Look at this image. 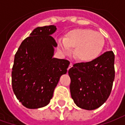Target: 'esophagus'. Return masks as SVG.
Returning <instances> with one entry per match:
<instances>
[{"instance_id": "34e87169", "label": "esophagus", "mask_w": 125, "mask_h": 125, "mask_svg": "<svg viewBox=\"0 0 125 125\" xmlns=\"http://www.w3.org/2000/svg\"><path fill=\"white\" fill-rule=\"evenodd\" d=\"M72 67H73V63H70V65H69V68H68V69H70V68H71Z\"/></svg>"}]
</instances>
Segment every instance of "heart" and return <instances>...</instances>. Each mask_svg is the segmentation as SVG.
Listing matches in <instances>:
<instances>
[{"instance_id":"obj_1","label":"heart","mask_w":125,"mask_h":125,"mask_svg":"<svg viewBox=\"0 0 125 125\" xmlns=\"http://www.w3.org/2000/svg\"><path fill=\"white\" fill-rule=\"evenodd\" d=\"M58 45L63 54H70L75 47L74 55L82 62H91L99 56L104 40L101 33L90 29H77L70 31L65 38L57 40Z\"/></svg>"}]
</instances>
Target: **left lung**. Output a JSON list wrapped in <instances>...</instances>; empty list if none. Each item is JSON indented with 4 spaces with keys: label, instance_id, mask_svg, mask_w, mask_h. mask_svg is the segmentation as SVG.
<instances>
[{
    "label": "left lung",
    "instance_id": "8db88e82",
    "mask_svg": "<svg viewBox=\"0 0 125 125\" xmlns=\"http://www.w3.org/2000/svg\"><path fill=\"white\" fill-rule=\"evenodd\" d=\"M115 54L106 52L89 62L75 63L68 71L71 96L79 108L96 109L109 97L115 72Z\"/></svg>",
    "mask_w": 125,
    "mask_h": 125
}]
</instances>
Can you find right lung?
I'll list each match as a JSON object with an SVG mask.
<instances>
[{
  "label": "right lung",
  "mask_w": 125,
  "mask_h": 125,
  "mask_svg": "<svg viewBox=\"0 0 125 125\" xmlns=\"http://www.w3.org/2000/svg\"><path fill=\"white\" fill-rule=\"evenodd\" d=\"M56 30L55 25L35 28L15 55L12 90L26 108L35 109L48 104L60 77L67 73L70 62L53 57L57 44L52 35Z\"/></svg>",
  "instance_id": "obj_1"
}]
</instances>
